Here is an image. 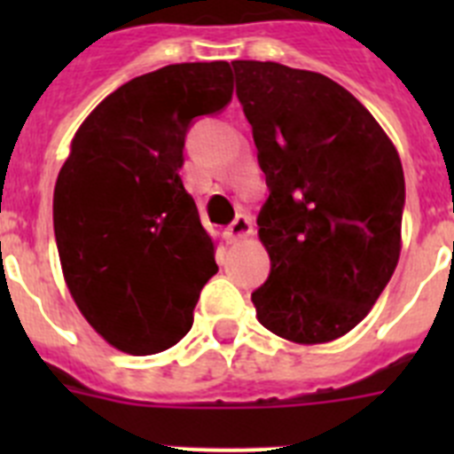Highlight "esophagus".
Masks as SVG:
<instances>
[{"label":"esophagus","mask_w":454,"mask_h":454,"mask_svg":"<svg viewBox=\"0 0 454 454\" xmlns=\"http://www.w3.org/2000/svg\"><path fill=\"white\" fill-rule=\"evenodd\" d=\"M252 234H254V227H252L250 215H239V218L230 224V230H227V239H230L231 243L247 239V236Z\"/></svg>","instance_id":"34e87169"}]
</instances>
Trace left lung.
Here are the masks:
<instances>
[{
    "label": "left lung",
    "instance_id": "8db88e82",
    "mask_svg": "<svg viewBox=\"0 0 454 454\" xmlns=\"http://www.w3.org/2000/svg\"><path fill=\"white\" fill-rule=\"evenodd\" d=\"M268 195L256 218L270 275L259 323L316 346L362 323L398 266L404 175L366 106L318 72L231 61Z\"/></svg>",
    "mask_w": 454,
    "mask_h": 454
}]
</instances>
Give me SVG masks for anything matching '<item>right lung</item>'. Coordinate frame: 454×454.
Returning a JSON list of instances; mask_svg holds the SVG:
<instances>
[{"mask_svg":"<svg viewBox=\"0 0 454 454\" xmlns=\"http://www.w3.org/2000/svg\"><path fill=\"white\" fill-rule=\"evenodd\" d=\"M231 92L227 61L166 66L104 98L70 143L54 186L63 279L92 330L127 355L179 343L218 272L179 170L192 118Z\"/></svg>","mask_w":454,"mask_h":454,"instance_id":"right-lung-1","label":"right lung"}]
</instances>
